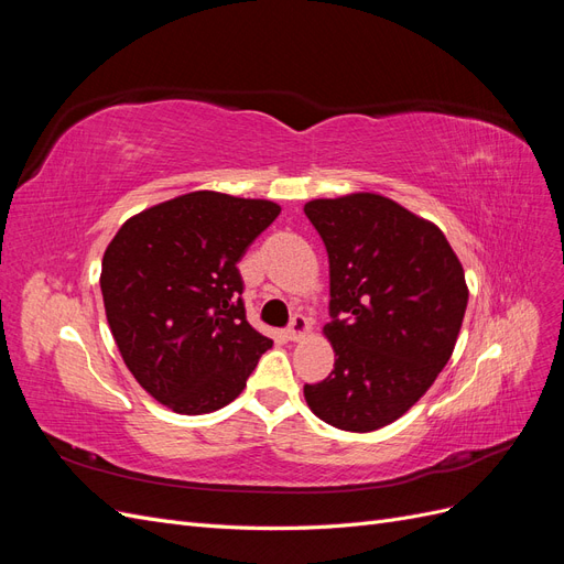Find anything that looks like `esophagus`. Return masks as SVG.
Segmentation results:
<instances>
[{
    "instance_id": "34e87169",
    "label": "esophagus",
    "mask_w": 564,
    "mask_h": 564,
    "mask_svg": "<svg viewBox=\"0 0 564 564\" xmlns=\"http://www.w3.org/2000/svg\"><path fill=\"white\" fill-rule=\"evenodd\" d=\"M308 332H311L308 319H305V315L296 313V315L292 317V322H289V327H286V338H289V340H301V338L308 336Z\"/></svg>"
}]
</instances>
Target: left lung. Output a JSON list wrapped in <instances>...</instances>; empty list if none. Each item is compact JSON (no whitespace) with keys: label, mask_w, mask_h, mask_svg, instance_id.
<instances>
[{"label":"left lung","mask_w":564,"mask_h":564,"mask_svg":"<svg viewBox=\"0 0 564 564\" xmlns=\"http://www.w3.org/2000/svg\"><path fill=\"white\" fill-rule=\"evenodd\" d=\"M329 253L324 336L336 362L303 395L324 423L379 431L414 406L449 362L468 286L447 237L373 193L303 207Z\"/></svg>","instance_id":"1"}]
</instances>
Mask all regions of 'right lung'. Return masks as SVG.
Instances as JSON below:
<instances>
[{"instance_id": "right-lung-1", "label": "right lung", "mask_w": 564, "mask_h": 564, "mask_svg": "<svg viewBox=\"0 0 564 564\" xmlns=\"http://www.w3.org/2000/svg\"><path fill=\"white\" fill-rule=\"evenodd\" d=\"M280 207L197 191L150 207L117 230L100 292L122 360L176 414L230 404L272 340L245 313L237 263Z\"/></svg>"}]
</instances>
